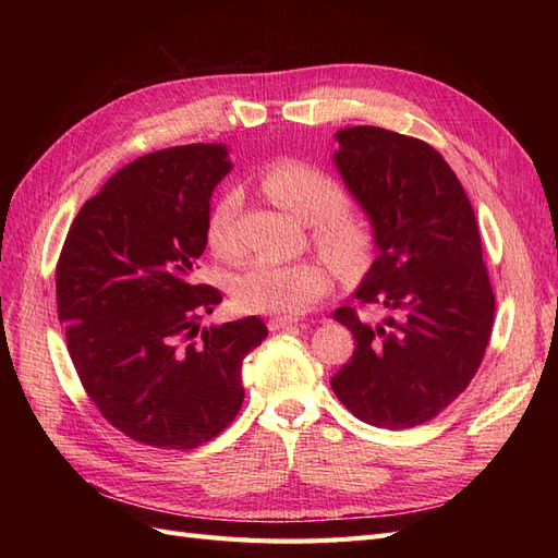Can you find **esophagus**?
<instances>
[{
  "label": "esophagus",
  "instance_id": "esophagus-1",
  "mask_svg": "<svg viewBox=\"0 0 558 558\" xmlns=\"http://www.w3.org/2000/svg\"><path fill=\"white\" fill-rule=\"evenodd\" d=\"M291 326H298L295 318H286V316H275L267 320V328L269 330H283V328H291Z\"/></svg>",
  "mask_w": 558,
  "mask_h": 558
}]
</instances>
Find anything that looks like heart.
Masks as SVG:
<instances>
[{
	"label": "heart",
	"mask_w": 558,
	"mask_h": 558,
	"mask_svg": "<svg viewBox=\"0 0 558 558\" xmlns=\"http://www.w3.org/2000/svg\"><path fill=\"white\" fill-rule=\"evenodd\" d=\"M260 185L265 195L291 211L300 221L312 223V238L326 260L342 275H356L373 256V230L353 209L342 191L326 172L316 167L283 158L269 162ZM240 211V193L226 191L214 202L207 216V242L216 253L238 246L234 221ZM330 286L328 267L318 260L277 263L256 258L246 263L232 279V298L246 312L298 316L326 295Z\"/></svg>",
	"instance_id": "b5f03b06"
}]
</instances>
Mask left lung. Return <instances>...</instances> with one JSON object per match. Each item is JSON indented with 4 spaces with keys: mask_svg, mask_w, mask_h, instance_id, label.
Here are the masks:
<instances>
[{
    "mask_svg": "<svg viewBox=\"0 0 558 558\" xmlns=\"http://www.w3.org/2000/svg\"><path fill=\"white\" fill-rule=\"evenodd\" d=\"M335 140L332 160L377 246L353 298L381 318L335 310L356 349L330 386L365 424L414 428L465 391L492 337L496 298L475 211L430 144L375 125Z\"/></svg>",
    "mask_w": 558,
    "mask_h": 558,
    "instance_id": "1",
    "label": "left lung"
}]
</instances>
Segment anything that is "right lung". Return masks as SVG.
<instances>
[{"instance_id": "obj_1", "label": "right lung", "mask_w": 558, "mask_h": 558, "mask_svg": "<svg viewBox=\"0 0 558 558\" xmlns=\"http://www.w3.org/2000/svg\"><path fill=\"white\" fill-rule=\"evenodd\" d=\"M232 170L223 144L146 154L76 214L58 260V318L86 393L113 428L158 449H195L238 416L258 316L199 328L221 302L195 283L209 197Z\"/></svg>"}]
</instances>
